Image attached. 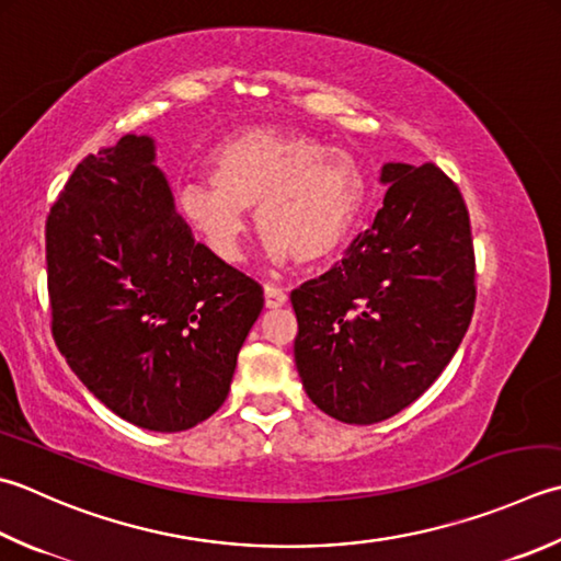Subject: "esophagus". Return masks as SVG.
Instances as JSON below:
<instances>
[{
    "mask_svg": "<svg viewBox=\"0 0 561 561\" xmlns=\"http://www.w3.org/2000/svg\"><path fill=\"white\" fill-rule=\"evenodd\" d=\"M265 306L267 309H282V306H287V294L277 287H265Z\"/></svg>",
    "mask_w": 561,
    "mask_h": 561,
    "instance_id": "1",
    "label": "esophagus"
}]
</instances>
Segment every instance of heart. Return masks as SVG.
<instances>
[{"label": "heart", "instance_id": "1", "mask_svg": "<svg viewBox=\"0 0 561 561\" xmlns=\"http://www.w3.org/2000/svg\"><path fill=\"white\" fill-rule=\"evenodd\" d=\"M367 196L365 172L347 150L306 130H245L218 146L211 182L186 184L180 206L224 260H238L257 208L274 260L313 270L345 248Z\"/></svg>", "mask_w": 561, "mask_h": 561}]
</instances>
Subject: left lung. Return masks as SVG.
I'll use <instances>...</instances> for the list:
<instances>
[{
  "mask_svg": "<svg viewBox=\"0 0 561 561\" xmlns=\"http://www.w3.org/2000/svg\"><path fill=\"white\" fill-rule=\"evenodd\" d=\"M381 182V208L343 262L291 291L304 389L355 425L391 419L440 377L477 301L459 186L433 162H387Z\"/></svg>",
  "mask_w": 561,
  "mask_h": 561,
  "instance_id": "1",
  "label": "left lung"
}]
</instances>
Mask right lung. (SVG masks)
<instances>
[{
	"instance_id": "1",
	"label": "right lung",
	"mask_w": 561,
	"mask_h": 561,
	"mask_svg": "<svg viewBox=\"0 0 561 561\" xmlns=\"http://www.w3.org/2000/svg\"><path fill=\"white\" fill-rule=\"evenodd\" d=\"M148 136L87 156L46 221L50 331L121 419L178 433L228 397L262 287L196 243Z\"/></svg>"
}]
</instances>
